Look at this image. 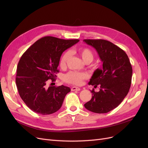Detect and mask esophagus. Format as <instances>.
Wrapping results in <instances>:
<instances>
[{
	"mask_svg": "<svg viewBox=\"0 0 148 148\" xmlns=\"http://www.w3.org/2000/svg\"><path fill=\"white\" fill-rule=\"evenodd\" d=\"M71 90L72 91H79L80 88L78 87H76V86H73L71 88Z\"/></svg>",
	"mask_w": 148,
	"mask_h": 148,
	"instance_id": "esophagus-1",
	"label": "esophagus"
}]
</instances>
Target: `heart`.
Returning <instances> with one entry per match:
<instances>
[{
  "label": "heart",
  "instance_id": "heart-1",
  "mask_svg": "<svg viewBox=\"0 0 148 148\" xmlns=\"http://www.w3.org/2000/svg\"><path fill=\"white\" fill-rule=\"evenodd\" d=\"M79 55L81 56L82 59L85 63L89 64L94 59V53L88 47H83L79 49L78 51ZM71 53L70 51H66L62 55L60 65L61 66H65L67 62H69L71 58ZM87 78V75L85 73L78 72V71H71L64 76V80L66 82L70 84L79 85L82 83L83 79Z\"/></svg>",
  "mask_w": 148,
  "mask_h": 148
}]
</instances>
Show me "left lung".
<instances>
[{
  "label": "left lung",
  "instance_id": "8db88e82",
  "mask_svg": "<svg viewBox=\"0 0 148 148\" xmlns=\"http://www.w3.org/2000/svg\"><path fill=\"white\" fill-rule=\"evenodd\" d=\"M95 48L102 62V69H96L89 84L97 87L99 92L91 91V99L84 107L97 114L107 113L116 108L126 97L131 86L132 66L124 51L104 39H84Z\"/></svg>",
  "mask_w": 148,
  "mask_h": 148
}]
</instances>
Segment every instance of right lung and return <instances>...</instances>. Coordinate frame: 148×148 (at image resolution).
<instances>
[{
	"mask_svg": "<svg viewBox=\"0 0 148 148\" xmlns=\"http://www.w3.org/2000/svg\"><path fill=\"white\" fill-rule=\"evenodd\" d=\"M78 41L45 36L22 55L17 65L16 84L22 100L31 110L49 115L60 109L70 88L64 85L47 87V83L48 79L56 80L63 52Z\"/></svg>",
	"mask_w": 148,
	"mask_h": 148,
	"instance_id": "right-lung-1",
	"label": "right lung"
}]
</instances>
